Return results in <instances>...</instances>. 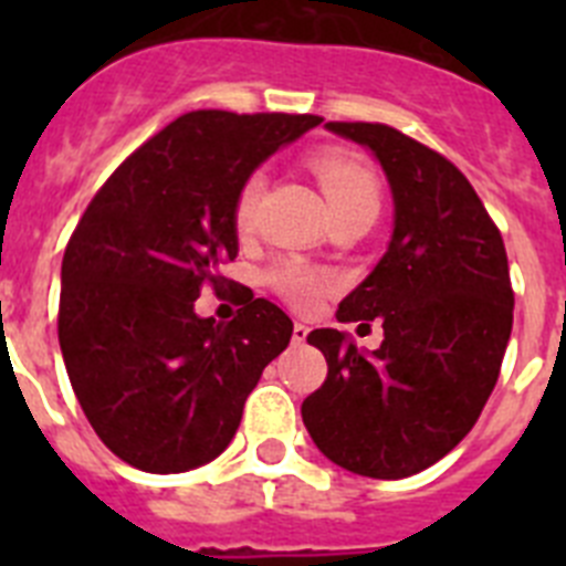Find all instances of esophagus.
Masks as SVG:
<instances>
[{
  "mask_svg": "<svg viewBox=\"0 0 566 566\" xmlns=\"http://www.w3.org/2000/svg\"><path fill=\"white\" fill-rule=\"evenodd\" d=\"M306 337H308V326H303V323H294L292 343L294 345H303V343H306Z\"/></svg>",
  "mask_w": 566,
  "mask_h": 566,
  "instance_id": "obj_1",
  "label": "esophagus"
}]
</instances>
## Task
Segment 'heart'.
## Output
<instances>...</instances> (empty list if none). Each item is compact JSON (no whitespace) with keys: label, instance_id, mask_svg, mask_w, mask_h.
I'll use <instances>...</instances> for the list:
<instances>
[{"label":"heart","instance_id":"obj_1","mask_svg":"<svg viewBox=\"0 0 566 566\" xmlns=\"http://www.w3.org/2000/svg\"><path fill=\"white\" fill-rule=\"evenodd\" d=\"M312 172L317 175L319 187H323L328 203H332L334 218L352 212V209L379 207V178L371 169V164H365L359 155L345 153V149L337 147L319 149V153L312 155ZM263 187H266L263 172H249L243 184H240L232 207L234 227L240 232H247L254 223ZM266 286L286 300L289 306L312 308L323 294L332 292L334 277L319 272V269L300 263V260H283V263H277V266L266 272Z\"/></svg>","mask_w":566,"mask_h":566}]
</instances>
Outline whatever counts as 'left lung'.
<instances>
[{"mask_svg":"<svg viewBox=\"0 0 566 566\" xmlns=\"http://www.w3.org/2000/svg\"><path fill=\"white\" fill-rule=\"evenodd\" d=\"M326 127L377 155L394 234L337 308L339 323L379 319L382 345L365 354L337 328L308 334L328 374L303 402V422L339 468L405 479L468 437L496 385L513 328L507 252L476 189L437 149L388 124Z\"/></svg>","mask_w":566,"mask_h":566,"instance_id":"8db88e82","label":"left lung"}]
</instances>
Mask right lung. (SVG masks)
<instances>
[{
  "mask_svg": "<svg viewBox=\"0 0 566 566\" xmlns=\"http://www.w3.org/2000/svg\"><path fill=\"white\" fill-rule=\"evenodd\" d=\"M319 115L192 109L118 164L62 260L59 345L84 417L147 473L212 462L238 431L292 319L252 289L238 317L195 314L238 254L234 195L249 172Z\"/></svg>",
  "mask_w": 566,
  "mask_h": 566,
  "instance_id": "1",
  "label": "right lung"
}]
</instances>
